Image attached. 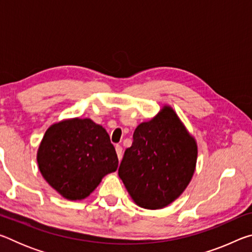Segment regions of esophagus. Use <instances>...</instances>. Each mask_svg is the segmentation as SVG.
<instances>
[{"label":"esophagus","instance_id":"34e87169","mask_svg":"<svg viewBox=\"0 0 252 252\" xmlns=\"http://www.w3.org/2000/svg\"><path fill=\"white\" fill-rule=\"evenodd\" d=\"M116 151H117L119 160H121V158H122V147L121 146H116Z\"/></svg>","mask_w":252,"mask_h":252}]
</instances>
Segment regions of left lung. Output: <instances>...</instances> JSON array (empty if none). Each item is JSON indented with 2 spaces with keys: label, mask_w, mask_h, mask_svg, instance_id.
Returning a JSON list of instances; mask_svg holds the SVG:
<instances>
[{
  "label": "left lung",
  "mask_w": 252,
  "mask_h": 252,
  "mask_svg": "<svg viewBox=\"0 0 252 252\" xmlns=\"http://www.w3.org/2000/svg\"><path fill=\"white\" fill-rule=\"evenodd\" d=\"M198 146L169 105L136 126L133 142L119 168L132 200L157 210L169 206L189 185L197 164Z\"/></svg>",
  "instance_id": "obj_1"
}]
</instances>
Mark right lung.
Here are the masks:
<instances>
[{"label": "right lung", "instance_id": "right-lung-1", "mask_svg": "<svg viewBox=\"0 0 252 252\" xmlns=\"http://www.w3.org/2000/svg\"><path fill=\"white\" fill-rule=\"evenodd\" d=\"M41 174L67 200H82L118 168L116 149L105 129L91 119L73 118L51 126L37 150Z\"/></svg>", "mask_w": 252, "mask_h": 252}]
</instances>
